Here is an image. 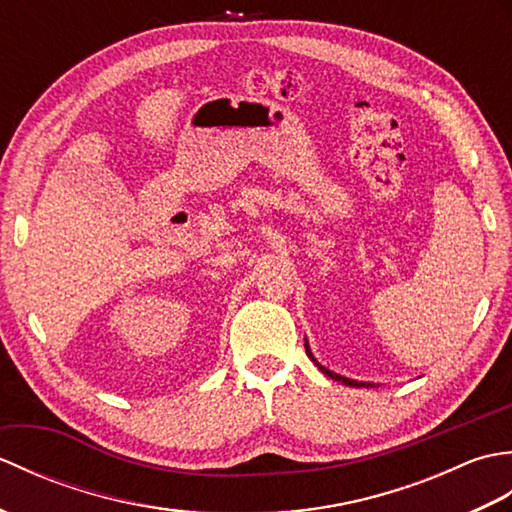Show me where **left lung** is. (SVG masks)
Returning a JSON list of instances; mask_svg holds the SVG:
<instances>
[{"instance_id":"1","label":"left lung","mask_w":512,"mask_h":512,"mask_svg":"<svg viewBox=\"0 0 512 512\" xmlns=\"http://www.w3.org/2000/svg\"><path fill=\"white\" fill-rule=\"evenodd\" d=\"M306 352L310 354V350H308V343H306ZM310 358H312V354H310ZM312 361H314V358H312ZM314 363H317V361H314ZM317 365H319V363H317ZM319 369H321L323 374H328V376H330V378H334V380H341V383L350 385V387H374L372 383H358V380H352V378H345V376L334 374V372H330V369H325V367H321V365H319Z\"/></svg>"}]
</instances>
